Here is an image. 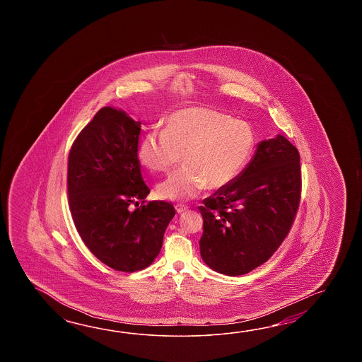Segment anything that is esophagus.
I'll list each match as a JSON object with an SVG mask.
<instances>
[{"instance_id": "esophagus-1", "label": "esophagus", "mask_w": 362, "mask_h": 362, "mask_svg": "<svg viewBox=\"0 0 362 362\" xmlns=\"http://www.w3.org/2000/svg\"><path fill=\"white\" fill-rule=\"evenodd\" d=\"M176 211H177V214H182L185 211H187V207L182 206V204H177L176 206Z\"/></svg>"}]
</instances>
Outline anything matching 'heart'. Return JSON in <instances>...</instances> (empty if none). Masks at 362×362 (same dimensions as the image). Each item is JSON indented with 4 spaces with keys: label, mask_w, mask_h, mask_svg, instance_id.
<instances>
[{
    "label": "heart",
    "mask_w": 362,
    "mask_h": 362,
    "mask_svg": "<svg viewBox=\"0 0 362 362\" xmlns=\"http://www.w3.org/2000/svg\"><path fill=\"white\" fill-rule=\"evenodd\" d=\"M255 147L250 124L215 110L184 108L167 119L165 129L141 139L139 160L153 172H168L182 155L185 165L158 185V195L181 202L233 182L245 170Z\"/></svg>",
    "instance_id": "obj_1"
}]
</instances>
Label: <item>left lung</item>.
I'll return each instance as SVG.
<instances>
[{"mask_svg": "<svg viewBox=\"0 0 362 362\" xmlns=\"http://www.w3.org/2000/svg\"><path fill=\"white\" fill-rule=\"evenodd\" d=\"M300 192L298 148L282 134L260 141L238 177L199 207L203 262L231 277L268 262L291 229Z\"/></svg>", "mask_w": 362, "mask_h": 362, "instance_id": "1", "label": "left lung"}]
</instances>
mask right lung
Returning a JSON list of instances; mask_svg holds the SVG:
<instances>
[{
	"instance_id": "right-lung-1",
	"label": "right lung",
	"mask_w": 362,
	"mask_h": 362,
	"mask_svg": "<svg viewBox=\"0 0 362 362\" xmlns=\"http://www.w3.org/2000/svg\"><path fill=\"white\" fill-rule=\"evenodd\" d=\"M139 132L141 122L106 106L80 132L69 155V209L80 237L100 262L128 273L153 264L176 215L167 202L145 204L150 189L137 156Z\"/></svg>"
}]
</instances>
